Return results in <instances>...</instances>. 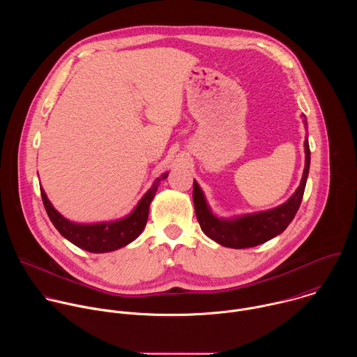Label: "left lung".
<instances>
[{
  "instance_id": "1",
  "label": "left lung",
  "mask_w": 357,
  "mask_h": 357,
  "mask_svg": "<svg viewBox=\"0 0 357 357\" xmlns=\"http://www.w3.org/2000/svg\"><path fill=\"white\" fill-rule=\"evenodd\" d=\"M301 117L303 119L305 128H308L307 119H305L303 114ZM303 146H305V168H303L299 186L285 203L268 211L245 213V215L234 216L230 219L218 218L209 208L202 188L196 181H193V195H192L193 205H195L196 218L202 231L212 240H215L216 243L230 248L254 247L281 234L295 218L302 202L305 185H307L310 164H311L308 134L305 137Z\"/></svg>"
}]
</instances>
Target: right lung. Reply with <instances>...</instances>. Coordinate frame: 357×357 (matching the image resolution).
Masks as SVG:
<instances>
[{"label":"right lung","instance_id":"1","mask_svg":"<svg viewBox=\"0 0 357 357\" xmlns=\"http://www.w3.org/2000/svg\"><path fill=\"white\" fill-rule=\"evenodd\" d=\"M169 172L162 174L152 183V186L145 192V195L139 199L137 206L132 212L121 219L112 222H98V223H76L65 216H62L47 199L43 188H40V195L43 200V206L46 213L54 223L56 230L70 243L77 245L82 250L90 252H110L126 247L131 241H134L144 230L148 212L152 199H154L157 189L161 181L167 179Z\"/></svg>","mask_w":357,"mask_h":357}]
</instances>
